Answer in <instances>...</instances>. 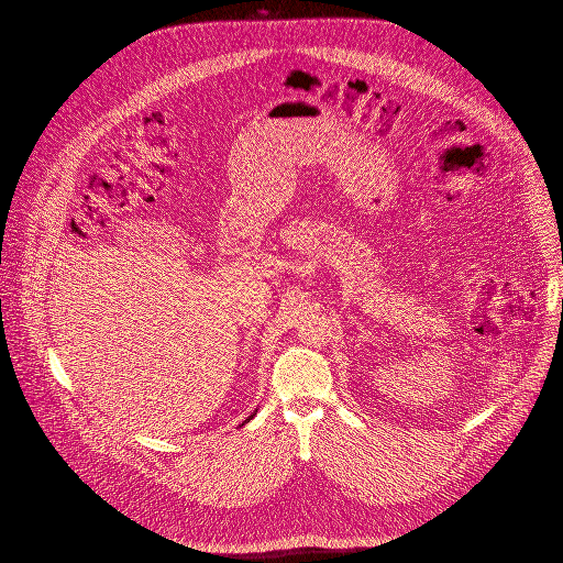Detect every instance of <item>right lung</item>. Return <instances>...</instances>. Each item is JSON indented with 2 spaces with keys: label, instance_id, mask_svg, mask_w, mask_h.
Returning a JSON list of instances; mask_svg holds the SVG:
<instances>
[{
  "label": "right lung",
  "instance_id": "right-lung-1",
  "mask_svg": "<svg viewBox=\"0 0 563 563\" xmlns=\"http://www.w3.org/2000/svg\"><path fill=\"white\" fill-rule=\"evenodd\" d=\"M253 416H255V413H253ZM253 416H249V418H246V420H244V422H249V420H253Z\"/></svg>",
  "mask_w": 563,
  "mask_h": 563
}]
</instances>
